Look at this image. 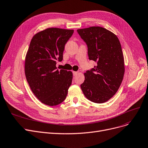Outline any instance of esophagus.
<instances>
[{"mask_svg": "<svg viewBox=\"0 0 148 148\" xmlns=\"http://www.w3.org/2000/svg\"><path fill=\"white\" fill-rule=\"evenodd\" d=\"M77 74H79V72H78V71H73V75H74V76L76 75Z\"/></svg>", "mask_w": 148, "mask_h": 148, "instance_id": "34e87169", "label": "esophagus"}]
</instances>
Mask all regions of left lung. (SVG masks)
Segmentation results:
<instances>
[{"instance_id": "8db88e82", "label": "left lung", "mask_w": 148, "mask_h": 148, "mask_svg": "<svg viewBox=\"0 0 148 148\" xmlns=\"http://www.w3.org/2000/svg\"><path fill=\"white\" fill-rule=\"evenodd\" d=\"M88 46L89 59L97 63L84 73L80 85L85 97L96 103L111 99L118 91L125 74V62L120 42L111 31L100 27L78 29Z\"/></svg>"}]
</instances>
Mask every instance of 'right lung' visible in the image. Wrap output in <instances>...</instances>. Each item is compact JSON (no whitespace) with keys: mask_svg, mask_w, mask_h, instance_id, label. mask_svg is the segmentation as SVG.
<instances>
[{"mask_svg":"<svg viewBox=\"0 0 148 148\" xmlns=\"http://www.w3.org/2000/svg\"><path fill=\"white\" fill-rule=\"evenodd\" d=\"M73 29L48 28L38 32L31 40L25 57V74L32 92L42 103L56 106L66 97L73 73L57 69L63 60L65 45Z\"/></svg>","mask_w":148,"mask_h":148,"instance_id":"add662e5","label":"right lung"}]
</instances>
